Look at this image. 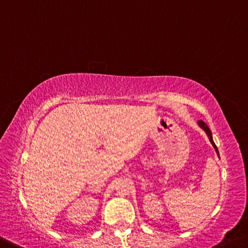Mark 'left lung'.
<instances>
[{"mask_svg": "<svg viewBox=\"0 0 248 248\" xmlns=\"http://www.w3.org/2000/svg\"><path fill=\"white\" fill-rule=\"evenodd\" d=\"M199 124H200V127H201L204 131L206 132V135L209 136V139H210V141H211V143L213 144V147H214V149H215V151H216V153H217L218 155V150H217V148H216V145H215V143H214V141H213V139H212V132H211V130H210V128L207 127V124L204 123V121H202V120H200L199 121Z\"/></svg>", "mask_w": 248, "mask_h": 248, "instance_id": "obj_1", "label": "left lung"}]
</instances>
